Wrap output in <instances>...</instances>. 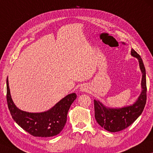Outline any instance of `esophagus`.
Masks as SVG:
<instances>
[{
    "mask_svg": "<svg viewBox=\"0 0 153 153\" xmlns=\"http://www.w3.org/2000/svg\"><path fill=\"white\" fill-rule=\"evenodd\" d=\"M80 90H81V91H85L87 90V88H85V87L83 85V86H81V88H80Z\"/></svg>",
    "mask_w": 153,
    "mask_h": 153,
    "instance_id": "esophagus-1",
    "label": "esophagus"
}]
</instances>
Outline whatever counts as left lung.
<instances>
[{
  "instance_id": "obj_1",
  "label": "left lung",
  "mask_w": 153,
  "mask_h": 153,
  "mask_svg": "<svg viewBox=\"0 0 153 153\" xmlns=\"http://www.w3.org/2000/svg\"><path fill=\"white\" fill-rule=\"evenodd\" d=\"M131 55L139 61L142 73V92L133 105L118 109L106 107L99 100H94L95 118L98 124L109 132H118L133 124L144 109L146 102V70L142 58L135 50L131 49Z\"/></svg>"
}]
</instances>
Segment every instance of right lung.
<instances>
[{
    "label": "right lung",
    "instance_id": "add662e5",
    "mask_svg": "<svg viewBox=\"0 0 153 153\" xmlns=\"http://www.w3.org/2000/svg\"><path fill=\"white\" fill-rule=\"evenodd\" d=\"M76 98V94H70L48 111H24L18 109L11 99L8 77L7 79V101L11 116L21 128L34 137H49L58 135L66 123L68 112Z\"/></svg>",
    "mask_w": 153,
    "mask_h": 153
}]
</instances>
